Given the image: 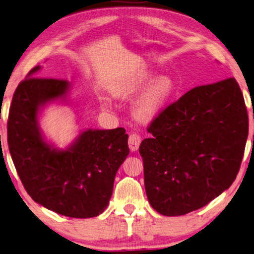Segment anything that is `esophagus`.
Here are the masks:
<instances>
[{
    "label": "esophagus",
    "instance_id": "esophagus-1",
    "mask_svg": "<svg viewBox=\"0 0 254 254\" xmlns=\"http://www.w3.org/2000/svg\"><path fill=\"white\" fill-rule=\"evenodd\" d=\"M139 144H141V136H139V134H130L129 138H128V145H129V149L131 151H136L138 149Z\"/></svg>",
    "mask_w": 254,
    "mask_h": 254
}]
</instances>
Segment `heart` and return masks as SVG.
<instances>
[{
	"mask_svg": "<svg viewBox=\"0 0 254 254\" xmlns=\"http://www.w3.org/2000/svg\"><path fill=\"white\" fill-rule=\"evenodd\" d=\"M145 88L148 89L136 106V116L143 121L152 119L170 100L174 91V82L172 79L168 76H160L153 81V75L146 73L139 78L138 81L131 84H123L115 90V96L128 98Z\"/></svg>",
	"mask_w": 254,
	"mask_h": 254,
	"instance_id": "obj_1",
	"label": "heart"
}]
</instances>
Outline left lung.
<instances>
[{
  "label": "left lung",
  "instance_id": "left-lung-1",
  "mask_svg": "<svg viewBox=\"0 0 254 254\" xmlns=\"http://www.w3.org/2000/svg\"><path fill=\"white\" fill-rule=\"evenodd\" d=\"M142 141L149 203L160 214L183 215L207 205L233 185L249 134L236 80L194 87L158 113Z\"/></svg>",
  "mask_w": 254,
  "mask_h": 254
}]
</instances>
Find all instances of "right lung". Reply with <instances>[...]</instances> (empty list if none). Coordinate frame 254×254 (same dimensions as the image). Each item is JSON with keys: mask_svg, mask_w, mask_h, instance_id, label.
I'll list each match as a JSON object with an SVG mask.
<instances>
[{"mask_svg": "<svg viewBox=\"0 0 254 254\" xmlns=\"http://www.w3.org/2000/svg\"><path fill=\"white\" fill-rule=\"evenodd\" d=\"M35 66L14 91L8 117V145L25 190L36 203L69 218L86 219L104 212L117 171L129 153L123 127L86 130L65 151L51 149L38 127L46 102L64 97V79L38 78Z\"/></svg>", "mask_w": 254, "mask_h": 254, "instance_id": "obj_1", "label": "right lung"}]
</instances>
